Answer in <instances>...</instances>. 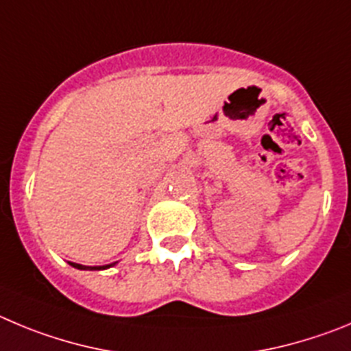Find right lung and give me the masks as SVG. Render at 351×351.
<instances>
[{
  "instance_id": "add662e5",
  "label": "right lung",
  "mask_w": 351,
  "mask_h": 351,
  "mask_svg": "<svg viewBox=\"0 0 351 351\" xmlns=\"http://www.w3.org/2000/svg\"><path fill=\"white\" fill-rule=\"evenodd\" d=\"M117 262H113V264H106V266H82V264H77V262H69V266L77 267V269H82V271H101V269H108V267L115 266Z\"/></svg>"
}]
</instances>
